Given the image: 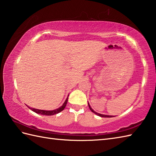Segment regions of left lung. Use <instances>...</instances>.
<instances>
[{
  "mask_svg": "<svg viewBox=\"0 0 156 156\" xmlns=\"http://www.w3.org/2000/svg\"><path fill=\"white\" fill-rule=\"evenodd\" d=\"M88 107H89V108L90 109V111L92 112H94V114H96L97 115H98V116H99V117H115V116H112V115H102V114H100V113H98V112H97L96 111H94L93 109H92V108H91V107H90V105H89V102H88Z\"/></svg>",
  "mask_w": 156,
  "mask_h": 156,
  "instance_id": "obj_1",
  "label": "left lung"
}]
</instances>
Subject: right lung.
Segmentation results:
<instances>
[{"label":"right lung","mask_w":156,"mask_h":156,"mask_svg":"<svg viewBox=\"0 0 156 156\" xmlns=\"http://www.w3.org/2000/svg\"><path fill=\"white\" fill-rule=\"evenodd\" d=\"M69 96V95H68ZM68 96L67 98L66 99L65 102H64V104H63L60 107H59L57 109H55V110H53V111H45V110H41V109H37V108H31L30 107H29V108H30L31 111H33L34 112H36V113L39 114V115H48V116H50V115H56L59 113V112H60L61 111H62L65 108L66 104H67L68 102Z\"/></svg>","instance_id":"obj_1"}]
</instances>
